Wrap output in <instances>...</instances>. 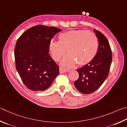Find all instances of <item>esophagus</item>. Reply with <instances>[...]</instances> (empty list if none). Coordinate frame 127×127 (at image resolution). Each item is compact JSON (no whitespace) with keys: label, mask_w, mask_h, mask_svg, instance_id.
<instances>
[{"label":"esophagus","mask_w":127,"mask_h":127,"mask_svg":"<svg viewBox=\"0 0 127 127\" xmlns=\"http://www.w3.org/2000/svg\"><path fill=\"white\" fill-rule=\"evenodd\" d=\"M59 71H60V73L63 74V73H64L66 72V71H67V70H66V69H64L63 68L60 67L59 68Z\"/></svg>","instance_id":"obj_1"}]
</instances>
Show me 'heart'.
Returning <instances> with one entry per match:
<instances>
[{
    "label": "heart",
    "mask_w": 127,
    "mask_h": 127,
    "mask_svg": "<svg viewBox=\"0 0 127 127\" xmlns=\"http://www.w3.org/2000/svg\"><path fill=\"white\" fill-rule=\"evenodd\" d=\"M59 41L52 40L49 50L55 61L68 53L61 62V65L71 68L76 63L82 66L89 63L95 57L98 50V41L95 34L85 30H71L59 36Z\"/></svg>",
    "instance_id": "heart-1"
}]
</instances>
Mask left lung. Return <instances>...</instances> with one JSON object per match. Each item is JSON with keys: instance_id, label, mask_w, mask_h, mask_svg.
Instances as JSON below:
<instances>
[{"instance_id": "8db88e82", "label": "left lung", "mask_w": 127, "mask_h": 127, "mask_svg": "<svg viewBox=\"0 0 127 127\" xmlns=\"http://www.w3.org/2000/svg\"><path fill=\"white\" fill-rule=\"evenodd\" d=\"M98 40V49L89 63L77 69L79 78L74 82L78 91L85 94L96 91L107 79L112 61V54L107 38L100 32L94 29Z\"/></svg>"}]
</instances>
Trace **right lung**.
Returning a JSON list of instances; mask_svg holds the SVG:
<instances>
[{"mask_svg": "<svg viewBox=\"0 0 127 127\" xmlns=\"http://www.w3.org/2000/svg\"><path fill=\"white\" fill-rule=\"evenodd\" d=\"M62 30L36 25L18 38L14 49L15 67L24 85L33 91L48 89L59 74V66L50 57L49 43Z\"/></svg>", "mask_w": 127, "mask_h": 127, "instance_id": "right-lung-1", "label": "right lung"}]
</instances>
